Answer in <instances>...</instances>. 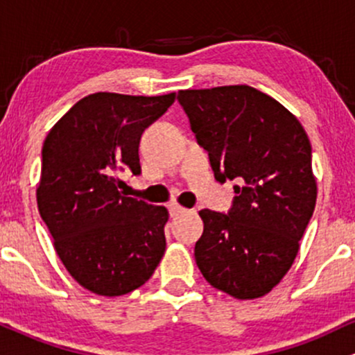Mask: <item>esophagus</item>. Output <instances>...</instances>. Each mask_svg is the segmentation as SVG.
<instances>
[{
	"label": "esophagus",
	"mask_w": 355,
	"mask_h": 355,
	"mask_svg": "<svg viewBox=\"0 0 355 355\" xmlns=\"http://www.w3.org/2000/svg\"><path fill=\"white\" fill-rule=\"evenodd\" d=\"M168 210H170V215H172V217H178V215L185 214L187 211V209H183V207L178 205V203H170Z\"/></svg>",
	"instance_id": "esophagus-1"
}]
</instances>
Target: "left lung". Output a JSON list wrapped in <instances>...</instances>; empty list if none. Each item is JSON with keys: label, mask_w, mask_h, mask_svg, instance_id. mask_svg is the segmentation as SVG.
I'll return each mask as SVG.
<instances>
[{"label": "left lung", "mask_w": 355, "mask_h": 355, "mask_svg": "<svg viewBox=\"0 0 355 355\" xmlns=\"http://www.w3.org/2000/svg\"><path fill=\"white\" fill-rule=\"evenodd\" d=\"M177 98L215 178L237 180L229 214L198 211L197 266L235 299L266 295L294 263L315 209L307 133L279 101L247 85L182 89Z\"/></svg>", "instance_id": "8db88e82"}]
</instances>
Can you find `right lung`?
<instances>
[{"instance_id": "right-lung-1", "label": "right lung", "mask_w": 355, "mask_h": 355, "mask_svg": "<svg viewBox=\"0 0 355 355\" xmlns=\"http://www.w3.org/2000/svg\"><path fill=\"white\" fill-rule=\"evenodd\" d=\"M173 101L175 93H93L44 138L40 215L63 266L93 294L118 297L141 287L165 254L168 211L125 197L118 173L140 175L141 133Z\"/></svg>"}]
</instances>
